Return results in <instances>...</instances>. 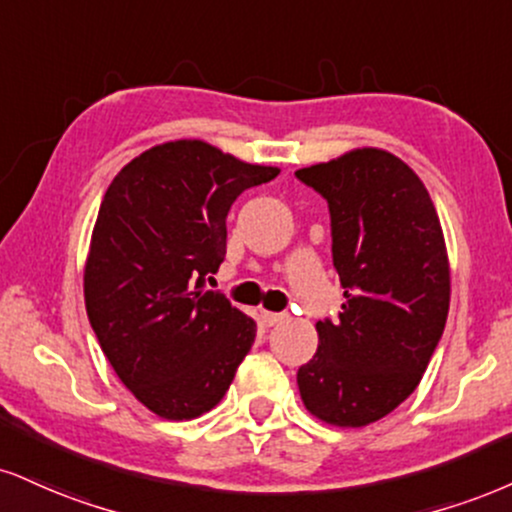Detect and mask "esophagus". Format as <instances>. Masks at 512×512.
<instances>
[{"label": "esophagus", "mask_w": 512, "mask_h": 512, "mask_svg": "<svg viewBox=\"0 0 512 512\" xmlns=\"http://www.w3.org/2000/svg\"><path fill=\"white\" fill-rule=\"evenodd\" d=\"M281 319H283L281 312H267V310H262V322L267 324V326H274V324H279Z\"/></svg>", "instance_id": "34e87169"}]
</instances>
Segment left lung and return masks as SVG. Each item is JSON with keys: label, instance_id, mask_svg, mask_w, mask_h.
<instances>
[{"label": "left lung", "instance_id": "left-lung-1", "mask_svg": "<svg viewBox=\"0 0 512 512\" xmlns=\"http://www.w3.org/2000/svg\"><path fill=\"white\" fill-rule=\"evenodd\" d=\"M329 205L343 286L338 319L298 369L305 408L334 427H367L420 384L451 303L441 221L420 176L377 147L295 171Z\"/></svg>", "mask_w": 512, "mask_h": 512}]
</instances>
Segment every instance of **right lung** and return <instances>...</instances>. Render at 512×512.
<instances>
[{
	"label": "right lung",
	"mask_w": 512,
	"mask_h": 512,
	"mask_svg": "<svg viewBox=\"0 0 512 512\" xmlns=\"http://www.w3.org/2000/svg\"><path fill=\"white\" fill-rule=\"evenodd\" d=\"M279 176L202 140L155 145L114 176L92 229L83 291L102 353L147 410L193 420L229 391L257 324L207 291L236 197Z\"/></svg>",
	"instance_id": "1"
}]
</instances>
